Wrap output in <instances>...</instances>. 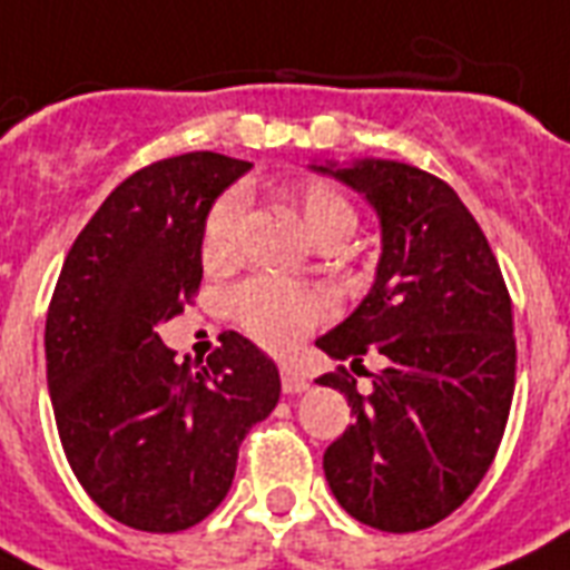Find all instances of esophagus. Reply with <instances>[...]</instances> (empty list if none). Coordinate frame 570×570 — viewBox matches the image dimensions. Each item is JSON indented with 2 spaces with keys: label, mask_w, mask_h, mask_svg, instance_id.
Returning a JSON list of instances; mask_svg holds the SVG:
<instances>
[{
  "label": "esophagus",
  "mask_w": 570,
  "mask_h": 570,
  "mask_svg": "<svg viewBox=\"0 0 570 570\" xmlns=\"http://www.w3.org/2000/svg\"><path fill=\"white\" fill-rule=\"evenodd\" d=\"M281 387H284V393H302V390H307L311 384H307V375L298 373L295 366L284 364L281 366Z\"/></svg>",
  "instance_id": "34e87169"
}]
</instances>
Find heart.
<instances>
[{"mask_svg": "<svg viewBox=\"0 0 570 570\" xmlns=\"http://www.w3.org/2000/svg\"><path fill=\"white\" fill-rule=\"evenodd\" d=\"M295 209L313 239L343 236L355 230V209L331 183L304 180L289 189ZM242 218V191L227 189L206 209L200 227V250L206 263H222L236 248ZM233 320L250 340L272 352H289L316 325L331 316V298L316 286L293 284L281 277H250L230 295Z\"/></svg>", "mask_w": 570, "mask_h": 570, "instance_id": "obj_1", "label": "heart"}]
</instances>
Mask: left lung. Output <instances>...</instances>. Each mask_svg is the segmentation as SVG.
I'll use <instances>...</instances> for the list:
<instances>
[{
	"mask_svg": "<svg viewBox=\"0 0 570 570\" xmlns=\"http://www.w3.org/2000/svg\"><path fill=\"white\" fill-rule=\"evenodd\" d=\"M361 191L381 222L375 284L316 346L334 361L375 352L373 393L340 366L355 423L322 459L337 503L381 532L434 527L468 500L503 441L514 393L512 298L461 197L414 165H311Z\"/></svg>",
	"mask_w": 570,
	"mask_h": 570,
	"instance_id": "8db88e82",
	"label": "left lung"
}]
</instances>
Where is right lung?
<instances>
[{
	"label": "right lung",
	"instance_id": "1",
	"mask_svg": "<svg viewBox=\"0 0 570 570\" xmlns=\"http://www.w3.org/2000/svg\"><path fill=\"white\" fill-rule=\"evenodd\" d=\"M250 163L183 154L111 191L67 254L47 313V384L79 485L141 532L200 523L233 485L239 443L281 399L250 340L222 334L206 364H177L156 328L204 277L206 209Z\"/></svg>",
	"mask_w": 570,
	"mask_h": 570
}]
</instances>
